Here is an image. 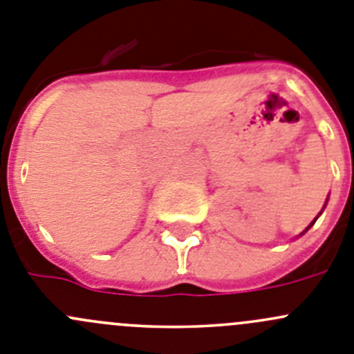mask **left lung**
Returning a JSON list of instances; mask_svg holds the SVG:
<instances>
[{"mask_svg": "<svg viewBox=\"0 0 354 354\" xmlns=\"http://www.w3.org/2000/svg\"><path fill=\"white\" fill-rule=\"evenodd\" d=\"M320 214H322V211H320ZM320 214H318V216H320ZM318 216H317V218H315V219H313V221H311V223H310V226H308V228H306V230H304V232H303V233H306V232H308V230H310V228H311V226H313V225H315V221H317V219H318ZM303 233H301V235H303Z\"/></svg>", "mask_w": 354, "mask_h": 354, "instance_id": "left-lung-1", "label": "left lung"}]
</instances>
